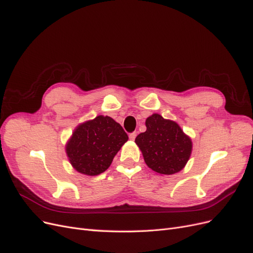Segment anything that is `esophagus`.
<instances>
[{
	"label": "esophagus",
	"mask_w": 253,
	"mask_h": 253,
	"mask_svg": "<svg viewBox=\"0 0 253 253\" xmlns=\"http://www.w3.org/2000/svg\"><path fill=\"white\" fill-rule=\"evenodd\" d=\"M136 135H137V133H136V132H133V133L129 134V135H128L129 139H131V140H135V138H136Z\"/></svg>",
	"instance_id": "esophagus-1"
}]
</instances>
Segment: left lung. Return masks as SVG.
Listing matches in <instances>:
<instances>
[{"label": "left lung", "instance_id": "1", "mask_svg": "<svg viewBox=\"0 0 253 253\" xmlns=\"http://www.w3.org/2000/svg\"><path fill=\"white\" fill-rule=\"evenodd\" d=\"M147 131L136 137L147 166L159 174L172 175L186 166L192 152V141L172 120L153 114L145 120Z\"/></svg>", "mask_w": 253, "mask_h": 253}]
</instances>
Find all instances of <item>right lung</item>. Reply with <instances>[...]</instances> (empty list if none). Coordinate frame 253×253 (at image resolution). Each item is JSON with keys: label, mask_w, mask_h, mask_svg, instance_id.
Returning a JSON list of instances; mask_svg holds the SVG:
<instances>
[{"label": "right lung", "mask_w": 253, "mask_h": 253, "mask_svg": "<svg viewBox=\"0 0 253 253\" xmlns=\"http://www.w3.org/2000/svg\"><path fill=\"white\" fill-rule=\"evenodd\" d=\"M127 139V134L118 122L100 115L76 127L65 150L75 170L95 176L108 170Z\"/></svg>", "instance_id": "right-lung-1"}]
</instances>
